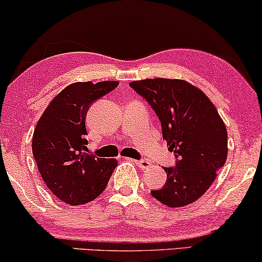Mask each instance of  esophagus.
<instances>
[{
  "label": "esophagus",
  "mask_w": 262,
  "mask_h": 262,
  "mask_svg": "<svg viewBox=\"0 0 262 262\" xmlns=\"http://www.w3.org/2000/svg\"><path fill=\"white\" fill-rule=\"evenodd\" d=\"M135 163L137 164V167L142 168V169H145V168H148L150 164H151L149 161H146V160H136Z\"/></svg>",
  "instance_id": "34e87169"
}]
</instances>
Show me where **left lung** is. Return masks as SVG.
Returning <instances> with one entry per match:
<instances>
[{
    "instance_id": "obj_1",
    "label": "left lung",
    "mask_w": 262,
    "mask_h": 262,
    "mask_svg": "<svg viewBox=\"0 0 262 262\" xmlns=\"http://www.w3.org/2000/svg\"><path fill=\"white\" fill-rule=\"evenodd\" d=\"M130 87L155 111L175 167H164L163 187L150 191L169 207H181L199 199L216 179L228 155V134L210 99L188 82L148 78Z\"/></svg>"
}]
</instances>
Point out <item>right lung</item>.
I'll return each instance as SVG.
<instances>
[{
  "label": "right lung",
  "instance_id": "add662e5",
  "mask_svg": "<svg viewBox=\"0 0 262 262\" xmlns=\"http://www.w3.org/2000/svg\"><path fill=\"white\" fill-rule=\"evenodd\" d=\"M119 84L77 82L50 102L35 126L32 151L42 180L53 194L69 205H83L106 188L117 160L88 154L85 116L96 100Z\"/></svg>",
  "mask_w": 262,
  "mask_h": 262
}]
</instances>
